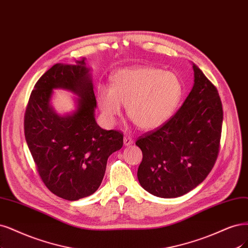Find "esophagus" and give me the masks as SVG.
Here are the masks:
<instances>
[{"label": "esophagus", "mask_w": 248, "mask_h": 248, "mask_svg": "<svg viewBox=\"0 0 248 248\" xmlns=\"http://www.w3.org/2000/svg\"><path fill=\"white\" fill-rule=\"evenodd\" d=\"M133 140H132V138H130V136H124V144L126 147H129V146H131V144H133Z\"/></svg>", "instance_id": "34e87169"}]
</instances>
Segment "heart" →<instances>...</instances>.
I'll list each match as a JSON object with an SVG mask.
<instances>
[{
  "mask_svg": "<svg viewBox=\"0 0 248 248\" xmlns=\"http://www.w3.org/2000/svg\"><path fill=\"white\" fill-rule=\"evenodd\" d=\"M183 96V85L173 73L151 66L118 71L112 77V87L100 85L96 100L108 123L127 107L130 120L142 130L163 126L175 114Z\"/></svg>",
  "mask_w": 248,
  "mask_h": 248,
  "instance_id": "heart-1",
  "label": "heart"
}]
</instances>
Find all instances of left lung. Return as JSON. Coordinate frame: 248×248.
Masks as SVG:
<instances>
[{"instance_id":"1","label":"left lung","mask_w":248,"mask_h":248,"mask_svg":"<svg viewBox=\"0 0 248 248\" xmlns=\"http://www.w3.org/2000/svg\"><path fill=\"white\" fill-rule=\"evenodd\" d=\"M194 85L177 113L135 142L142 152L140 186L160 198L189 193L206 178L218 154L223 107L217 88L195 63Z\"/></svg>"}]
</instances>
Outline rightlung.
Here are the masks:
<instances>
[{
  "label": "right lung",
  "instance_id": "obj_1",
  "mask_svg": "<svg viewBox=\"0 0 248 248\" xmlns=\"http://www.w3.org/2000/svg\"><path fill=\"white\" fill-rule=\"evenodd\" d=\"M85 59L56 63L36 83L24 115V135L43 183L58 197L76 201L94 193L108 158L123 146V133L95 121L96 98ZM55 89L77 96L76 108L61 115L50 105Z\"/></svg>",
  "mask_w": 248,
  "mask_h": 248
}]
</instances>
